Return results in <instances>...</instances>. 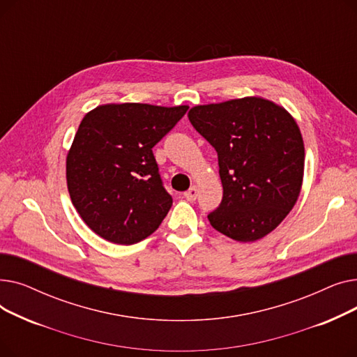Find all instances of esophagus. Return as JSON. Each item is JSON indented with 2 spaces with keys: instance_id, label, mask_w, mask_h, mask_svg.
I'll list each match as a JSON object with an SVG mask.
<instances>
[{
  "instance_id": "esophagus-1",
  "label": "esophagus",
  "mask_w": 357,
  "mask_h": 357,
  "mask_svg": "<svg viewBox=\"0 0 357 357\" xmlns=\"http://www.w3.org/2000/svg\"><path fill=\"white\" fill-rule=\"evenodd\" d=\"M183 197H185L186 199H188V201H195V199H197V197H198V188H197V186H195V185H192L191 188L183 194Z\"/></svg>"
}]
</instances>
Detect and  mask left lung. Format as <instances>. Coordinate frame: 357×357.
I'll return each mask as SVG.
<instances>
[{
    "label": "left lung",
    "instance_id": "obj_1",
    "mask_svg": "<svg viewBox=\"0 0 357 357\" xmlns=\"http://www.w3.org/2000/svg\"><path fill=\"white\" fill-rule=\"evenodd\" d=\"M188 119L218 155L222 201L208 214L211 226L241 243L268 236L303 188L305 149L295 119L264 97L195 105Z\"/></svg>",
    "mask_w": 357,
    "mask_h": 357
}]
</instances>
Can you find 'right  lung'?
Listing matches in <instances>:
<instances>
[{"instance_id":"right-lung-1","label":"right lung","mask_w":357,"mask_h":357,"mask_svg":"<svg viewBox=\"0 0 357 357\" xmlns=\"http://www.w3.org/2000/svg\"><path fill=\"white\" fill-rule=\"evenodd\" d=\"M188 105L102 104L88 111L66 156V183L86 226L116 245L158 230L172 205L152 147Z\"/></svg>"}]
</instances>
